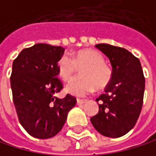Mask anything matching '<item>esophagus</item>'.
Segmentation results:
<instances>
[{
	"mask_svg": "<svg viewBox=\"0 0 156 156\" xmlns=\"http://www.w3.org/2000/svg\"><path fill=\"white\" fill-rule=\"evenodd\" d=\"M86 101H87V100H85V99H80V98H78V99H77V104H79V105L84 104Z\"/></svg>",
	"mask_w": 156,
	"mask_h": 156,
	"instance_id": "esophagus-1",
	"label": "esophagus"
}]
</instances>
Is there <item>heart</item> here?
I'll return each instance as SVG.
<instances>
[{"mask_svg":"<svg viewBox=\"0 0 156 156\" xmlns=\"http://www.w3.org/2000/svg\"><path fill=\"white\" fill-rule=\"evenodd\" d=\"M103 55L94 49H81L73 54L71 59L68 55L60 58L57 70L59 76L63 80L68 81L73 77L81 69L82 76L69 81L66 87V91L75 96H85L92 92L95 87L98 90L106 88L112 78V69L107 65Z\"/></svg>","mask_w":156,"mask_h":156,"instance_id":"obj_1","label":"heart"}]
</instances>
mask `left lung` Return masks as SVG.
<instances>
[{"instance_id":"obj_1","label":"left lung","mask_w":156,"mask_h":156,"mask_svg":"<svg viewBox=\"0 0 156 156\" xmlns=\"http://www.w3.org/2000/svg\"><path fill=\"white\" fill-rule=\"evenodd\" d=\"M109 59L112 78L96 102L99 112L90 122L102 135L117 138L128 133L140 115L145 77L138 58L125 48L108 44L95 45Z\"/></svg>"}]
</instances>
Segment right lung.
Returning a JSON list of instances; mask_svg holds the SVG:
<instances>
[{
    "label": "right lung",
    "instance_id": "obj_1",
    "mask_svg": "<svg viewBox=\"0 0 156 156\" xmlns=\"http://www.w3.org/2000/svg\"><path fill=\"white\" fill-rule=\"evenodd\" d=\"M65 52L62 47L36 44L24 48L13 61L10 85L13 103L23 128L39 139L55 136L62 129L76 98L66 94L58 78L57 65Z\"/></svg>",
    "mask_w": 156,
    "mask_h": 156
}]
</instances>
